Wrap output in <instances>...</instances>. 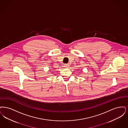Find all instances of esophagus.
<instances>
[{"label":"esophagus","instance_id":"obj_1","mask_svg":"<svg viewBox=\"0 0 128 128\" xmlns=\"http://www.w3.org/2000/svg\"><path fill=\"white\" fill-rule=\"evenodd\" d=\"M64 67L65 68H68V67H69V64H65L64 65Z\"/></svg>","mask_w":128,"mask_h":128}]
</instances>
